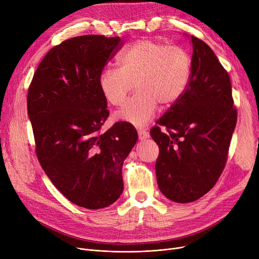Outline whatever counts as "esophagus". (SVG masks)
Wrapping results in <instances>:
<instances>
[{
	"instance_id": "obj_1",
	"label": "esophagus",
	"mask_w": 259,
	"mask_h": 259,
	"mask_svg": "<svg viewBox=\"0 0 259 259\" xmlns=\"http://www.w3.org/2000/svg\"><path fill=\"white\" fill-rule=\"evenodd\" d=\"M138 133H139V139L141 140V141H144V140H146V139H148L149 138V133H148V131L146 130V129H139L138 130Z\"/></svg>"
}]
</instances>
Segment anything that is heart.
Instances as JSON below:
<instances>
[{
	"mask_svg": "<svg viewBox=\"0 0 259 259\" xmlns=\"http://www.w3.org/2000/svg\"><path fill=\"white\" fill-rule=\"evenodd\" d=\"M117 64L118 68L107 67L101 72L100 88L109 103L120 107L134 84L138 93L117 116L135 126L147 124L157 104L165 108L178 102L192 70V60L186 49L148 38L127 47L119 54Z\"/></svg>",
	"mask_w": 259,
	"mask_h": 259,
	"instance_id": "heart-1",
	"label": "heart"
}]
</instances>
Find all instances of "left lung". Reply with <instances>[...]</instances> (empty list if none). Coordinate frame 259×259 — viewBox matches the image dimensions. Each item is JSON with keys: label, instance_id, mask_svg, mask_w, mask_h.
<instances>
[{"label": "left lung", "instance_id": "8db88e82", "mask_svg": "<svg viewBox=\"0 0 259 259\" xmlns=\"http://www.w3.org/2000/svg\"><path fill=\"white\" fill-rule=\"evenodd\" d=\"M191 40L188 86L150 130L159 148L158 188L167 198L181 203L200 198L219 181L237 120L227 70L203 40L195 36Z\"/></svg>", "mask_w": 259, "mask_h": 259}]
</instances>
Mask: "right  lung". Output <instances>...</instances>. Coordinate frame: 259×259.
I'll list each match as a JSON object with an SVG mask.
<instances>
[{
  "label": "right lung",
  "instance_id": "add662e5",
  "mask_svg": "<svg viewBox=\"0 0 259 259\" xmlns=\"http://www.w3.org/2000/svg\"><path fill=\"white\" fill-rule=\"evenodd\" d=\"M122 44L93 34L64 40L39 63L27 94L40 166L67 199L86 209L120 196L122 162L138 141L127 121L101 132L109 111L99 77Z\"/></svg>",
  "mask_w": 259,
  "mask_h": 259
}]
</instances>
